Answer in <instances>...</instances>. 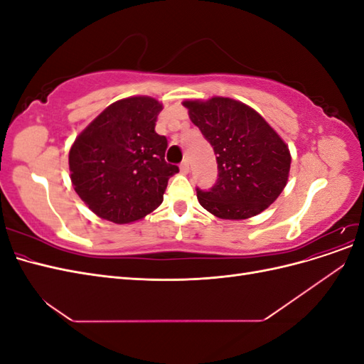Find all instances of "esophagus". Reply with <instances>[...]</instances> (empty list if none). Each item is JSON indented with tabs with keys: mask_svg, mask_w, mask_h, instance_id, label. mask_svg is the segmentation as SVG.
Here are the masks:
<instances>
[{
	"mask_svg": "<svg viewBox=\"0 0 364 364\" xmlns=\"http://www.w3.org/2000/svg\"><path fill=\"white\" fill-rule=\"evenodd\" d=\"M181 171L185 173V174L190 171V161H188V159H183V161H182V164H181Z\"/></svg>",
	"mask_w": 364,
	"mask_h": 364,
	"instance_id": "obj_1",
	"label": "esophagus"
}]
</instances>
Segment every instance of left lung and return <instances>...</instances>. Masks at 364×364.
<instances>
[{
    "label": "left lung",
    "instance_id": "8db88e82",
    "mask_svg": "<svg viewBox=\"0 0 364 364\" xmlns=\"http://www.w3.org/2000/svg\"><path fill=\"white\" fill-rule=\"evenodd\" d=\"M190 118L213 146L218 176L199 203L225 220L249 218L278 199L289 179L290 151L258 112L225 97L183 102Z\"/></svg>",
    "mask_w": 364,
    "mask_h": 364
}]
</instances>
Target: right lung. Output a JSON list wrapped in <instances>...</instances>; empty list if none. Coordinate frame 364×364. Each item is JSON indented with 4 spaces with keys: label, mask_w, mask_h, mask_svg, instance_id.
<instances>
[{
    "label": "right lung",
    "mask_w": 364,
    "mask_h": 364,
    "mask_svg": "<svg viewBox=\"0 0 364 364\" xmlns=\"http://www.w3.org/2000/svg\"><path fill=\"white\" fill-rule=\"evenodd\" d=\"M161 111L155 98H124L106 107L74 141L71 182L98 217L130 223L162 203L179 167L165 161L168 141L155 132Z\"/></svg>",
    "instance_id": "add662e5"
}]
</instances>
